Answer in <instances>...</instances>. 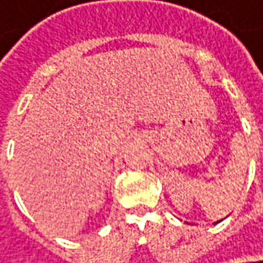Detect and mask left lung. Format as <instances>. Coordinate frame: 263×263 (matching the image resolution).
I'll return each instance as SVG.
<instances>
[{"instance_id":"8db88e82","label":"left lung","mask_w":263,"mask_h":263,"mask_svg":"<svg viewBox=\"0 0 263 263\" xmlns=\"http://www.w3.org/2000/svg\"><path fill=\"white\" fill-rule=\"evenodd\" d=\"M219 222H222V220H219ZM219 222H216V223H219Z\"/></svg>"}]
</instances>
